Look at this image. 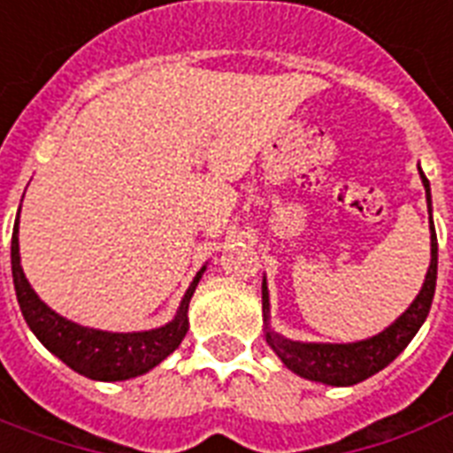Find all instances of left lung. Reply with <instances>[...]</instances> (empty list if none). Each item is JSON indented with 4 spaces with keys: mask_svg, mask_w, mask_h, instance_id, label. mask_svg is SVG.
I'll use <instances>...</instances> for the list:
<instances>
[{
    "mask_svg": "<svg viewBox=\"0 0 453 453\" xmlns=\"http://www.w3.org/2000/svg\"><path fill=\"white\" fill-rule=\"evenodd\" d=\"M421 173V168H418ZM423 187H426V201H428L430 212V184L428 177L421 173ZM437 280V236L433 229V217H430V266L426 273V283L421 292L414 299L410 309L397 318L388 329H383L381 334L365 339L357 343H299L289 342L283 336L273 334L266 329V342L278 353V357L288 365V370L295 374L311 379V381L329 383V386H353L372 374L381 372L386 365L395 360L407 343L414 339L423 320L428 318L433 295H435ZM262 303H264V320H269V289L266 280L262 283Z\"/></svg>",
    "mask_w": 453,
    "mask_h": 453,
    "instance_id": "8db88e82",
    "label": "left lung"
}]
</instances>
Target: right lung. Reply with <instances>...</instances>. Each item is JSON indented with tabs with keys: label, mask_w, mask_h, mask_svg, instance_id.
<instances>
[{
	"label": "right lung",
	"mask_w": 453,
	"mask_h": 453,
	"mask_svg": "<svg viewBox=\"0 0 453 453\" xmlns=\"http://www.w3.org/2000/svg\"><path fill=\"white\" fill-rule=\"evenodd\" d=\"M18 215H20V210H18ZM11 271H13V285H16V296L25 323L30 325L39 342L53 356L60 357L74 372L96 379V381H124V379H133V376L144 374L151 367H157L182 343L184 334L189 329V320H187L189 299L205 269L198 271L194 283L189 285L173 323L151 329V332H133V334L81 327V325L58 316L56 311H50L39 299L37 292L30 288L23 269H20L18 219L13 224V236H11Z\"/></svg>",
	"instance_id": "1"
}]
</instances>
